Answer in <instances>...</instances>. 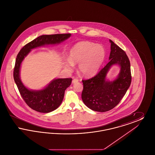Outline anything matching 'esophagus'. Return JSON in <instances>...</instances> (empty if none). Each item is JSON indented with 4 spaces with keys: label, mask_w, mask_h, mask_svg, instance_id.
<instances>
[{
    "label": "esophagus",
    "mask_w": 155,
    "mask_h": 155,
    "mask_svg": "<svg viewBox=\"0 0 155 155\" xmlns=\"http://www.w3.org/2000/svg\"><path fill=\"white\" fill-rule=\"evenodd\" d=\"M78 82V79H73V81H72V83L73 84H74V83H75V82Z\"/></svg>",
    "instance_id": "esophagus-1"
}]
</instances>
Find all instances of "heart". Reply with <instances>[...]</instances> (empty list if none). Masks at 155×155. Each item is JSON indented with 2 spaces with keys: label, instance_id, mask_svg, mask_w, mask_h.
I'll return each mask as SVG.
<instances>
[{
  "label": "heart",
  "instance_id": "obj_1",
  "mask_svg": "<svg viewBox=\"0 0 155 155\" xmlns=\"http://www.w3.org/2000/svg\"><path fill=\"white\" fill-rule=\"evenodd\" d=\"M105 54L103 46L82 41L70 49L69 60H67L64 65L68 70L71 71L74 64H79L80 73L85 77H90L99 70L104 60Z\"/></svg>",
  "mask_w": 155,
  "mask_h": 155
}]
</instances>
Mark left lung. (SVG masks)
<instances>
[{
	"label": "left lung",
	"mask_w": 155,
	"mask_h": 155,
	"mask_svg": "<svg viewBox=\"0 0 155 155\" xmlns=\"http://www.w3.org/2000/svg\"><path fill=\"white\" fill-rule=\"evenodd\" d=\"M109 63L96 75L82 80L81 97L83 102L94 111L105 112L116 107L125 95L131 82L130 62L125 52L110 39ZM120 67L118 77L114 81L105 80L107 73L113 65Z\"/></svg>",
	"instance_id": "8db88e82"
}]
</instances>
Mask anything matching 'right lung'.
Here are the masks:
<instances>
[{
  "label": "right lung",
  "instance_id": "add662e5",
  "mask_svg": "<svg viewBox=\"0 0 155 155\" xmlns=\"http://www.w3.org/2000/svg\"><path fill=\"white\" fill-rule=\"evenodd\" d=\"M70 36L71 34L41 35L25 45L18 53L13 71L14 80L22 99L32 109L44 113L56 110L62 102L65 90L71 85L72 78L54 79L42 89L31 90L24 86L20 79V70L23 60L31 49L59 44Z\"/></svg>",
  "mask_w": 155,
  "mask_h": 155
}]
</instances>
